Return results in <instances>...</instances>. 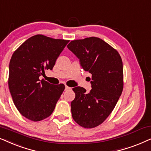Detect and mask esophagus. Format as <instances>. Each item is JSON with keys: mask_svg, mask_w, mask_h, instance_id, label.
Instances as JSON below:
<instances>
[{"mask_svg": "<svg viewBox=\"0 0 151 151\" xmlns=\"http://www.w3.org/2000/svg\"><path fill=\"white\" fill-rule=\"evenodd\" d=\"M70 89H71V88L68 87V86H65V90H70Z\"/></svg>", "mask_w": 151, "mask_h": 151, "instance_id": "1", "label": "esophagus"}]
</instances>
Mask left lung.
<instances>
[{
  "instance_id": "obj_1",
  "label": "left lung",
  "mask_w": 151,
  "mask_h": 151,
  "mask_svg": "<svg viewBox=\"0 0 151 151\" xmlns=\"http://www.w3.org/2000/svg\"><path fill=\"white\" fill-rule=\"evenodd\" d=\"M68 48L80 60L85 71L92 74V89L72 88L75 98L71 102L72 116L86 128L101 124L110 115L124 88L123 63L119 52L103 40L88 37L72 41Z\"/></svg>"
}]
</instances>
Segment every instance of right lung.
I'll list each match as a JSON object with an SVG mask.
<instances>
[{
	"label": "right lung",
	"instance_id": "right-lung-1",
	"mask_svg": "<svg viewBox=\"0 0 151 151\" xmlns=\"http://www.w3.org/2000/svg\"><path fill=\"white\" fill-rule=\"evenodd\" d=\"M69 41L37 35L26 40L12 56L8 86L14 104L27 119L41 121L55 110L65 86L52 85L39 77L45 70H52Z\"/></svg>",
	"mask_w": 151,
	"mask_h": 151
}]
</instances>
